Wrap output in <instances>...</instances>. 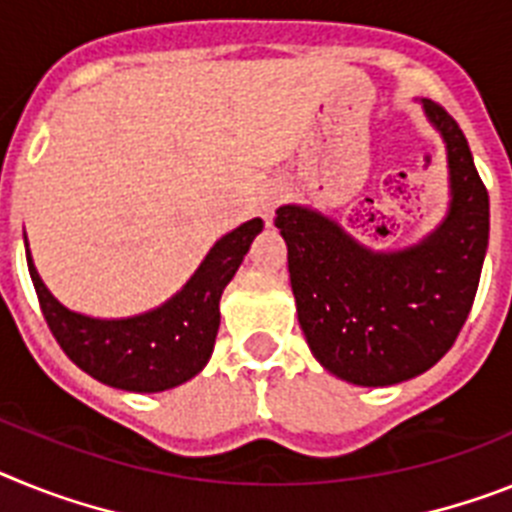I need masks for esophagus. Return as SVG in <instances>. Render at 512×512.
Masks as SVG:
<instances>
[{
	"label": "esophagus",
	"mask_w": 512,
	"mask_h": 512,
	"mask_svg": "<svg viewBox=\"0 0 512 512\" xmlns=\"http://www.w3.org/2000/svg\"><path fill=\"white\" fill-rule=\"evenodd\" d=\"M283 201V193L278 188H270L268 193H265V198H262V216H265V221H273V213L275 208L281 206Z\"/></svg>",
	"instance_id": "1"
}]
</instances>
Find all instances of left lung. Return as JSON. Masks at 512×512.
I'll return each mask as SVG.
<instances>
[{"label": "left lung", "instance_id": "left-lung-1", "mask_svg": "<svg viewBox=\"0 0 512 512\" xmlns=\"http://www.w3.org/2000/svg\"><path fill=\"white\" fill-rule=\"evenodd\" d=\"M422 108L446 141L451 170V208L425 242L379 252L317 211H275L311 353L358 386L399 384L441 361L469 317L482 275L490 195L459 123L438 102L422 100Z\"/></svg>", "mask_w": 512, "mask_h": 512}]
</instances>
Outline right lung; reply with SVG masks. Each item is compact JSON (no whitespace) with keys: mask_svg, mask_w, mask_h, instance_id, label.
I'll return each mask as SVG.
<instances>
[{"mask_svg":"<svg viewBox=\"0 0 512 512\" xmlns=\"http://www.w3.org/2000/svg\"><path fill=\"white\" fill-rule=\"evenodd\" d=\"M262 219H252L213 244L201 268L159 309L131 319H92L53 299L35 270L25 239L28 270L43 319L71 363L102 384L126 391H164L193 379L211 358L219 332V301L250 250Z\"/></svg>","mask_w":512,"mask_h":512,"instance_id":"obj_1","label":"right lung"}]
</instances>
